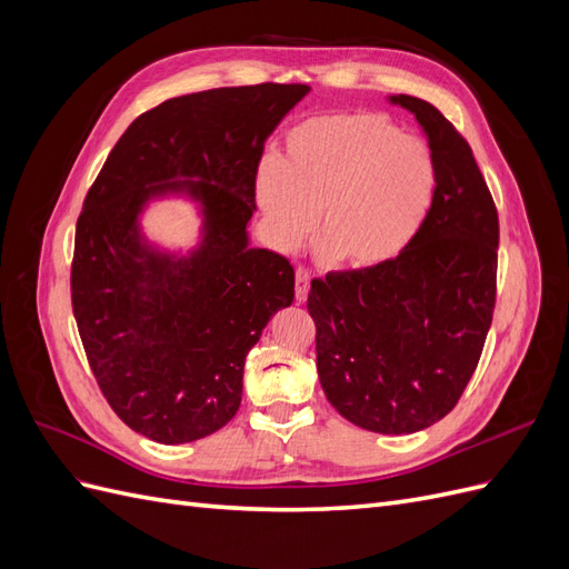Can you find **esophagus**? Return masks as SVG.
I'll use <instances>...</instances> for the list:
<instances>
[{"label": "esophagus", "instance_id": "1", "mask_svg": "<svg viewBox=\"0 0 569 569\" xmlns=\"http://www.w3.org/2000/svg\"><path fill=\"white\" fill-rule=\"evenodd\" d=\"M308 289H311V272H308V268L299 266V268L295 270V297H297L299 303L306 301Z\"/></svg>", "mask_w": 569, "mask_h": 569}]
</instances>
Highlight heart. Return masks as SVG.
Returning a JSON list of instances; mask_svg holds the SVG:
<instances>
[{"label":"heart","instance_id":"obj_1","mask_svg":"<svg viewBox=\"0 0 569 569\" xmlns=\"http://www.w3.org/2000/svg\"><path fill=\"white\" fill-rule=\"evenodd\" d=\"M435 194L432 149L377 111L303 120L287 134L282 163L268 159L256 173V199L274 239L295 247L318 220L320 249L351 270L399 258Z\"/></svg>","mask_w":569,"mask_h":569}]
</instances>
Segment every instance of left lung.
<instances>
[{"label": "left lung", "mask_w": 569, "mask_h": 569, "mask_svg": "<svg viewBox=\"0 0 569 569\" xmlns=\"http://www.w3.org/2000/svg\"><path fill=\"white\" fill-rule=\"evenodd\" d=\"M416 113L437 161V194L391 263L313 280L322 391L349 422L410 435L449 416L485 349L496 306L498 213L468 140L425 99Z\"/></svg>", "instance_id": "1"}]
</instances>
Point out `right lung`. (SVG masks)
<instances>
[{
  "label": "right lung",
  "instance_id": "obj_1",
  "mask_svg": "<svg viewBox=\"0 0 569 569\" xmlns=\"http://www.w3.org/2000/svg\"><path fill=\"white\" fill-rule=\"evenodd\" d=\"M308 90L261 82L168 99L132 120L84 197L73 316L101 393L134 432L184 443L239 410L247 353L295 299L287 258L247 244L256 173L268 134ZM168 188H187L207 213L204 244L180 262L136 234L143 201Z\"/></svg>",
  "mask_w": 569,
  "mask_h": 569
}]
</instances>
